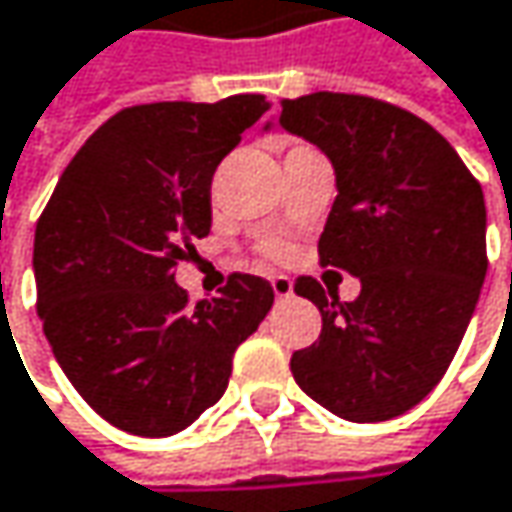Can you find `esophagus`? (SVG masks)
I'll use <instances>...</instances> for the list:
<instances>
[{
	"label": "esophagus",
	"instance_id": "esophagus-1",
	"mask_svg": "<svg viewBox=\"0 0 512 512\" xmlns=\"http://www.w3.org/2000/svg\"><path fill=\"white\" fill-rule=\"evenodd\" d=\"M272 290H275V299H290L293 296V281L287 278V275H275L272 278Z\"/></svg>",
	"mask_w": 512,
	"mask_h": 512
}]
</instances>
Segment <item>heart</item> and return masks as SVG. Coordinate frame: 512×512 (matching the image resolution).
Wrapping results in <instances>:
<instances>
[{
	"mask_svg": "<svg viewBox=\"0 0 512 512\" xmlns=\"http://www.w3.org/2000/svg\"><path fill=\"white\" fill-rule=\"evenodd\" d=\"M266 249H269V255H272V257L284 255V246H281V243H269Z\"/></svg>",
	"mask_w": 512,
	"mask_h": 512,
	"instance_id": "heart-1",
	"label": "heart"
}]
</instances>
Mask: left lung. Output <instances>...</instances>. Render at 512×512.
<instances>
[{"instance_id": "1", "label": "left lung", "mask_w": 512, "mask_h": 512, "mask_svg": "<svg viewBox=\"0 0 512 512\" xmlns=\"http://www.w3.org/2000/svg\"><path fill=\"white\" fill-rule=\"evenodd\" d=\"M281 125L337 172L319 263L360 278V296L299 275L322 313L319 340L293 354L296 384L349 422H387L442 381L487 275L478 178L425 119L360 93L281 99Z\"/></svg>"}]
</instances>
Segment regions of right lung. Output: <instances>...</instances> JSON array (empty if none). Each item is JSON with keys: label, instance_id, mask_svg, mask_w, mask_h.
Listing matches in <instances>:
<instances>
[{"label": "right lung", "instance_id": "add662e5", "mask_svg": "<svg viewBox=\"0 0 512 512\" xmlns=\"http://www.w3.org/2000/svg\"><path fill=\"white\" fill-rule=\"evenodd\" d=\"M266 96L152 102L102 122L67 163L34 231L37 316L78 395L134 437H172L213 407L234 351L275 302L231 272L190 302L178 260L210 231V178Z\"/></svg>", "mask_w": 512, "mask_h": 512}]
</instances>
